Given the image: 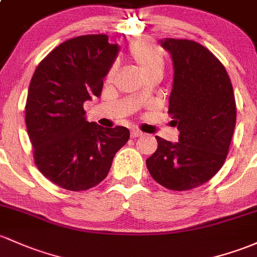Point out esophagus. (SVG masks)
Returning a JSON list of instances; mask_svg holds the SVG:
<instances>
[{"label": "esophagus", "instance_id": "obj_1", "mask_svg": "<svg viewBox=\"0 0 257 257\" xmlns=\"http://www.w3.org/2000/svg\"><path fill=\"white\" fill-rule=\"evenodd\" d=\"M142 132L141 131H137V130H134V131H131V137L132 139H137V137H141L142 136Z\"/></svg>", "mask_w": 257, "mask_h": 257}]
</instances>
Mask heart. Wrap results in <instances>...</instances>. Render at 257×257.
Instances as JSON below:
<instances>
[{
  "mask_svg": "<svg viewBox=\"0 0 257 257\" xmlns=\"http://www.w3.org/2000/svg\"><path fill=\"white\" fill-rule=\"evenodd\" d=\"M128 55L131 60L139 66L141 72L143 74H148L154 71H161L163 72L164 68V57L162 51L156 45L148 40H139L132 44L128 49ZM114 73V68L110 70L109 77Z\"/></svg>",
  "mask_w": 257,
  "mask_h": 257,
  "instance_id": "b5f03b06",
  "label": "heart"
}]
</instances>
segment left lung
Listing matches in <instances>:
<instances>
[{
	"label": "left lung",
	"instance_id": "left-lung-1",
	"mask_svg": "<svg viewBox=\"0 0 257 257\" xmlns=\"http://www.w3.org/2000/svg\"><path fill=\"white\" fill-rule=\"evenodd\" d=\"M173 60L169 112L179 141L157 136L158 148L146 161L162 186L185 191L207 183L222 168L236 120L233 87L224 66L192 40L159 41Z\"/></svg>",
	"mask_w": 257,
	"mask_h": 257
}]
</instances>
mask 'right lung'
Returning a JSON list of instances; mask_svg holds the SVG:
<instances>
[{
    "mask_svg": "<svg viewBox=\"0 0 257 257\" xmlns=\"http://www.w3.org/2000/svg\"><path fill=\"white\" fill-rule=\"evenodd\" d=\"M118 50L105 34L82 35L55 48L33 74L26 125L35 164L62 189L83 191L103 181L130 139L128 128L101 127L83 110L84 101L101 94Z\"/></svg>",
    "mask_w": 257,
    "mask_h": 257,
    "instance_id": "1",
    "label": "right lung"
}]
</instances>
